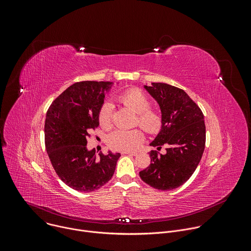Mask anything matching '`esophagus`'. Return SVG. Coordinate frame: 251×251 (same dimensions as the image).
I'll return each mask as SVG.
<instances>
[{"mask_svg": "<svg viewBox=\"0 0 251 251\" xmlns=\"http://www.w3.org/2000/svg\"><path fill=\"white\" fill-rule=\"evenodd\" d=\"M122 154L123 155H126V154H128V155H132V156H137V152H131V151H126V152H122Z\"/></svg>", "mask_w": 251, "mask_h": 251, "instance_id": "obj_1", "label": "esophagus"}]
</instances>
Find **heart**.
Instances as JSON below:
<instances>
[{"label": "heart", "mask_w": 251, "mask_h": 251, "mask_svg": "<svg viewBox=\"0 0 251 251\" xmlns=\"http://www.w3.org/2000/svg\"><path fill=\"white\" fill-rule=\"evenodd\" d=\"M117 101L137 113L136 125L150 135L158 134L163 127L162 114L151 107L150 98L138 88H129L117 96ZM99 125L108 130L112 126V105L103 103L98 111ZM144 141V133L140 128L131 130L118 129L108 137V146L115 151H130L138 148Z\"/></svg>", "instance_id": "b5f03b06"}]
</instances>
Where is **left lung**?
Masks as SVG:
<instances>
[{
	"label": "left lung",
	"instance_id": "obj_1",
	"mask_svg": "<svg viewBox=\"0 0 251 251\" xmlns=\"http://www.w3.org/2000/svg\"><path fill=\"white\" fill-rule=\"evenodd\" d=\"M161 107L163 127L151 146L167 153L151 151V164L139 173L149 186L170 191L184 185L196 171L205 146L203 114L197 103L181 88L153 83L145 86Z\"/></svg>",
	"mask_w": 251,
	"mask_h": 251
}]
</instances>
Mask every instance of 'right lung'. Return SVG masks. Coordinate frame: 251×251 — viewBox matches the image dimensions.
Instances as JSON below:
<instances>
[{"label":"right lung","instance_id":"add662e5","mask_svg":"<svg viewBox=\"0 0 251 251\" xmlns=\"http://www.w3.org/2000/svg\"><path fill=\"white\" fill-rule=\"evenodd\" d=\"M111 82L80 81L69 86L49 107L45 144L60 180L78 192H93L112 177L120 154L86 148L90 131L99 126L98 111Z\"/></svg>","mask_w":251,"mask_h":251}]
</instances>
